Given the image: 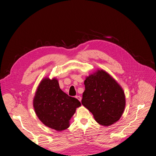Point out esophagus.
Returning <instances> with one entry per match:
<instances>
[{
	"instance_id": "obj_1",
	"label": "esophagus",
	"mask_w": 156,
	"mask_h": 156,
	"mask_svg": "<svg viewBox=\"0 0 156 156\" xmlns=\"http://www.w3.org/2000/svg\"><path fill=\"white\" fill-rule=\"evenodd\" d=\"M75 98H76L79 101H81V96H75Z\"/></svg>"
}]
</instances>
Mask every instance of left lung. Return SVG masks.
<instances>
[{
    "mask_svg": "<svg viewBox=\"0 0 156 156\" xmlns=\"http://www.w3.org/2000/svg\"><path fill=\"white\" fill-rule=\"evenodd\" d=\"M82 105L92 113L94 119L103 126L119 121L126 106L123 88L106 71L102 69L86 77Z\"/></svg>",
    "mask_w": 156,
    "mask_h": 156,
    "instance_id": "obj_1",
    "label": "left lung"
}]
</instances>
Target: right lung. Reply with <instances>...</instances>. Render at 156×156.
<instances>
[{
  "label": "right lung",
  "mask_w": 156,
  "mask_h": 156,
  "mask_svg": "<svg viewBox=\"0 0 156 156\" xmlns=\"http://www.w3.org/2000/svg\"><path fill=\"white\" fill-rule=\"evenodd\" d=\"M81 105L77 99L69 96L60 88L55 77L42 79L33 98V107L39 120L58 131L68 128L71 118Z\"/></svg>",
  "instance_id": "obj_1"
}]
</instances>
